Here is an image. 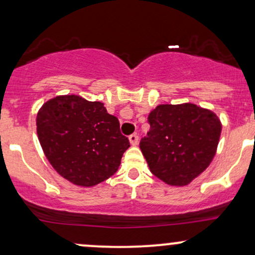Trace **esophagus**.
Instances as JSON below:
<instances>
[{"label":"esophagus","instance_id":"obj_1","mask_svg":"<svg viewBox=\"0 0 255 255\" xmlns=\"http://www.w3.org/2000/svg\"><path fill=\"white\" fill-rule=\"evenodd\" d=\"M138 136L136 135V133H132V135H130L128 136V141H130V143L132 145H137L138 144Z\"/></svg>","mask_w":255,"mask_h":255}]
</instances>
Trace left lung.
Returning <instances> with one entry per match:
<instances>
[{
	"label": "left lung",
	"mask_w": 255,
	"mask_h": 255,
	"mask_svg": "<svg viewBox=\"0 0 255 255\" xmlns=\"http://www.w3.org/2000/svg\"><path fill=\"white\" fill-rule=\"evenodd\" d=\"M150 128L139 148L150 172L166 184L184 187L210 166L222 123L195 104L159 105L148 116Z\"/></svg>",
	"instance_id": "left-lung-1"
}]
</instances>
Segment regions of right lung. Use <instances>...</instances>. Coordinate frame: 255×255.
<instances>
[{
    "label": "right lung",
    "instance_id": "add662e5",
    "mask_svg": "<svg viewBox=\"0 0 255 255\" xmlns=\"http://www.w3.org/2000/svg\"><path fill=\"white\" fill-rule=\"evenodd\" d=\"M37 135L54 170L78 187H94L118 171L130 147L119 120L102 102L79 95L48 100L36 117Z\"/></svg>",
    "mask_w": 255,
    "mask_h": 255
}]
</instances>
